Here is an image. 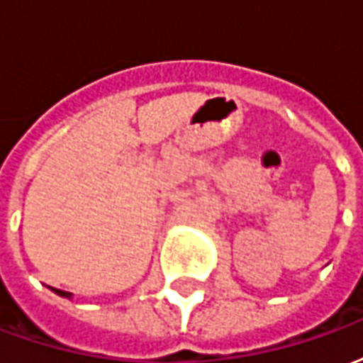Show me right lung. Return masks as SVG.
<instances>
[{"mask_svg":"<svg viewBox=\"0 0 363 363\" xmlns=\"http://www.w3.org/2000/svg\"><path fill=\"white\" fill-rule=\"evenodd\" d=\"M50 289L54 291V294H58V296H62V297H67V299L72 297V294H69V291H64V289H56V288H50Z\"/></svg>","mask_w":363,"mask_h":363,"instance_id":"obj_1","label":"right lung"}]
</instances>
